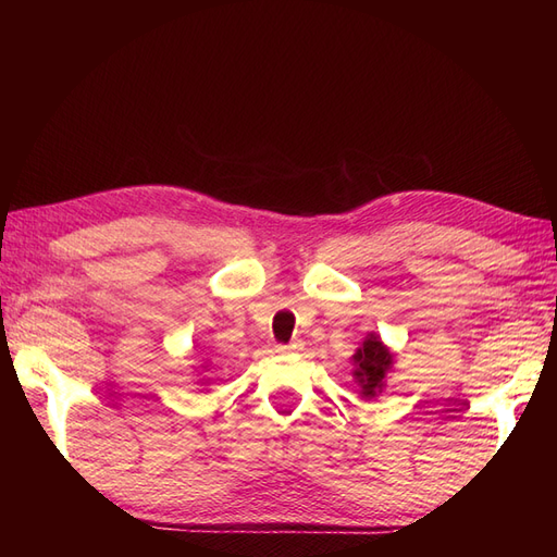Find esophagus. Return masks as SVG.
<instances>
[{
	"instance_id": "1",
	"label": "esophagus",
	"mask_w": 557,
	"mask_h": 557,
	"mask_svg": "<svg viewBox=\"0 0 557 557\" xmlns=\"http://www.w3.org/2000/svg\"><path fill=\"white\" fill-rule=\"evenodd\" d=\"M276 350H278V352H297V350H301V342L281 344V346H276Z\"/></svg>"
}]
</instances>
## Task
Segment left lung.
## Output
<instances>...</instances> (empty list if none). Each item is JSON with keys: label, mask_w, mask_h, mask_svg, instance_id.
<instances>
[{"label": "left lung", "mask_w": 557, "mask_h": 557, "mask_svg": "<svg viewBox=\"0 0 557 557\" xmlns=\"http://www.w3.org/2000/svg\"><path fill=\"white\" fill-rule=\"evenodd\" d=\"M352 379L360 385V397L362 399H376L387 381V374L393 372L395 364V352L391 346L381 342L376 332H369L360 348L352 352Z\"/></svg>", "instance_id": "obj_1"}]
</instances>
